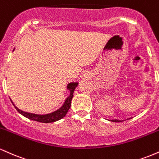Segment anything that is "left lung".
<instances>
[{
  "instance_id": "1",
  "label": "left lung",
  "mask_w": 159,
  "mask_h": 159,
  "mask_svg": "<svg viewBox=\"0 0 159 159\" xmlns=\"http://www.w3.org/2000/svg\"><path fill=\"white\" fill-rule=\"evenodd\" d=\"M129 119H131V118H128L127 120H129ZM109 121L114 122V123H120V122H123V120H109Z\"/></svg>"
}]
</instances>
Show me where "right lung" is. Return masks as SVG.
I'll return each instance as SVG.
<instances>
[{
    "instance_id": "obj_1",
    "label": "right lung",
    "mask_w": 159,
    "mask_h": 159,
    "mask_svg": "<svg viewBox=\"0 0 159 159\" xmlns=\"http://www.w3.org/2000/svg\"><path fill=\"white\" fill-rule=\"evenodd\" d=\"M78 85V82H70L67 84L66 89L69 90L70 94L69 96L66 98L64 103L62 106L60 107L59 109L54 111V112L50 113V114H32V113H28L23 111L20 109L18 108L17 107L14 105V103L12 102V105H14V107H16V109L19 113H20L21 115H23L24 116L27 118V119H30L31 120H34V121L39 122V123H54V122L57 121V120H61L62 118L64 117L66 115L67 112L69 110L71 106V102H72V97H73V93L75 88Z\"/></svg>"
}]
</instances>
